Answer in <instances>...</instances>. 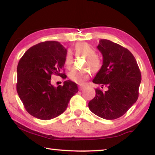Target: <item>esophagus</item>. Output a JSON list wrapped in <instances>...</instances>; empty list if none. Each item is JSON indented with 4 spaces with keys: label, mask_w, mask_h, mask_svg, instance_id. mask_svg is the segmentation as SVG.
I'll use <instances>...</instances> for the list:
<instances>
[{
    "label": "esophagus",
    "mask_w": 155,
    "mask_h": 155,
    "mask_svg": "<svg viewBox=\"0 0 155 155\" xmlns=\"http://www.w3.org/2000/svg\"><path fill=\"white\" fill-rule=\"evenodd\" d=\"M78 88H79L80 90H82L84 88V85H79V87H78Z\"/></svg>",
    "instance_id": "34e87169"
}]
</instances>
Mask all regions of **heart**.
Here are the masks:
<instances>
[{
  "label": "heart",
  "instance_id": "heart-1",
  "mask_svg": "<svg viewBox=\"0 0 155 155\" xmlns=\"http://www.w3.org/2000/svg\"><path fill=\"white\" fill-rule=\"evenodd\" d=\"M75 53L77 55L86 56L84 66L88 67L93 72L98 71L100 68L101 62L100 58L97 56L96 51L87 43H78L75 46ZM73 63V56L71 52L67 53L65 58V64L68 68H71ZM90 71L87 68L82 70L73 69L69 73V78L77 84H83L90 77Z\"/></svg>",
  "mask_w": 155,
  "mask_h": 155
}]
</instances>
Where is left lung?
I'll use <instances>...</instances> for the list:
<instances>
[{"label":"left lung","mask_w":155,"mask_h":155,"mask_svg":"<svg viewBox=\"0 0 155 155\" xmlns=\"http://www.w3.org/2000/svg\"><path fill=\"white\" fill-rule=\"evenodd\" d=\"M97 48L103 56V65L92 82L107 90H95L89 109L99 117L114 120L124 115L136 102L141 73L133 55L119 44L101 39Z\"/></svg>","instance_id":"left-lung-1"}]
</instances>
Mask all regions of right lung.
Returning a JSON list of instances; mask_svg holds the SVG:
<instances>
[{
  "mask_svg": "<svg viewBox=\"0 0 155 155\" xmlns=\"http://www.w3.org/2000/svg\"><path fill=\"white\" fill-rule=\"evenodd\" d=\"M67 49L58 41H47L29 48L19 61L17 92L26 111L41 120L56 118L65 111L78 92L77 84L66 80L53 85V75L65 79L63 67Z\"/></svg>",
  "mask_w": 155,
  "mask_h": 155,
  "instance_id": "add662e5",
  "label": "right lung"
}]
</instances>
